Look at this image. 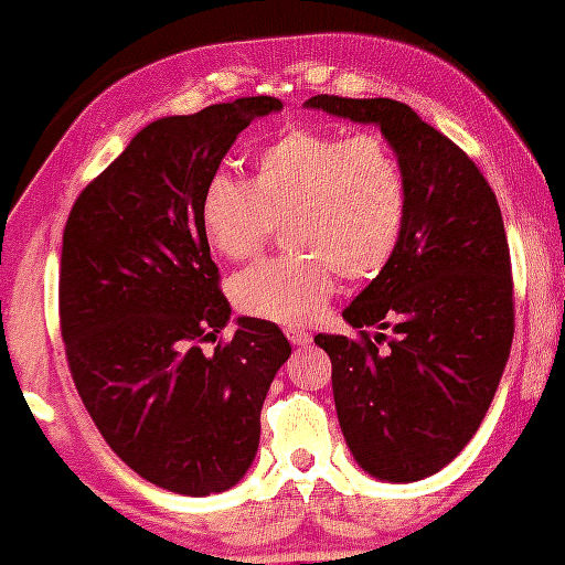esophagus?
Returning a JSON list of instances; mask_svg holds the SVG:
<instances>
[{
	"label": "esophagus",
	"instance_id": "1",
	"mask_svg": "<svg viewBox=\"0 0 565 565\" xmlns=\"http://www.w3.org/2000/svg\"><path fill=\"white\" fill-rule=\"evenodd\" d=\"M285 335H288L290 343L298 345V348H303V345L311 343V332L298 330V327H288V330H285Z\"/></svg>",
	"mask_w": 565,
	"mask_h": 565
}]
</instances>
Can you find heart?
<instances>
[{"label": "heart", "mask_w": 565, "mask_h": 565, "mask_svg": "<svg viewBox=\"0 0 565 565\" xmlns=\"http://www.w3.org/2000/svg\"><path fill=\"white\" fill-rule=\"evenodd\" d=\"M408 214V180L382 136L290 128L254 157V178L217 172L201 196L209 246L230 262L254 256L271 227L296 254L238 271L230 296L243 315L309 324L345 280H369L393 259Z\"/></svg>", "instance_id": "1"}]
</instances>
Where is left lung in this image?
I'll use <instances>...</instances> for the list:
<instances>
[{"instance_id":"obj_1","label":"left lung","mask_w":565,"mask_h":565,"mask_svg":"<svg viewBox=\"0 0 565 565\" xmlns=\"http://www.w3.org/2000/svg\"><path fill=\"white\" fill-rule=\"evenodd\" d=\"M306 107L377 125L406 172L398 250L343 311L356 330L381 332L374 341L361 331V340L317 335L315 343L332 361L338 422L356 463L385 482H419L477 435L511 353L503 214L466 151L408 104L319 94Z\"/></svg>"}]
</instances>
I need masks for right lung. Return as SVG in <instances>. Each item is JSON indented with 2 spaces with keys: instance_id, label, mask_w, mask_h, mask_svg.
Instances as JSON below:
<instances>
[{
  "instance_id": "add662e5",
  "label": "right lung",
  "mask_w": 565,
  "mask_h": 565,
  "mask_svg": "<svg viewBox=\"0 0 565 565\" xmlns=\"http://www.w3.org/2000/svg\"><path fill=\"white\" fill-rule=\"evenodd\" d=\"M275 96L162 117L75 199L60 262L70 374L96 429L146 482L178 495L225 492L246 477L267 390L290 356L280 327L230 322L201 196L230 146Z\"/></svg>"
}]
</instances>
